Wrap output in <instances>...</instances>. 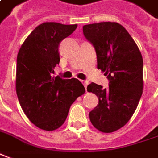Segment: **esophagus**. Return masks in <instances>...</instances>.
Instances as JSON below:
<instances>
[{
	"label": "esophagus",
	"instance_id": "esophagus-1",
	"mask_svg": "<svg viewBox=\"0 0 158 158\" xmlns=\"http://www.w3.org/2000/svg\"><path fill=\"white\" fill-rule=\"evenodd\" d=\"M81 82H82V84L84 85V86H85V88L86 89V87H87V85H88V82L87 80H81Z\"/></svg>",
	"mask_w": 158,
	"mask_h": 158
}]
</instances>
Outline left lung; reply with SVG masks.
<instances>
[{"label":"left lung","mask_w":158,"mask_h":158,"mask_svg":"<svg viewBox=\"0 0 158 158\" xmlns=\"http://www.w3.org/2000/svg\"><path fill=\"white\" fill-rule=\"evenodd\" d=\"M83 33L95 48L98 69L105 72L109 80L107 88L88 85V92L98 98V105L90 111V120L99 131L113 132L131 119L142 96V54L126 29L117 22L85 25Z\"/></svg>","instance_id":"obj_1"}]
</instances>
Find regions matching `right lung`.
<instances>
[{
    "mask_svg": "<svg viewBox=\"0 0 158 158\" xmlns=\"http://www.w3.org/2000/svg\"><path fill=\"white\" fill-rule=\"evenodd\" d=\"M77 27L42 23L26 39L17 55V97L28 119L44 131L60 128L72 104L85 92L79 79L52 76L60 63V43Z\"/></svg>",
    "mask_w": 158,
    "mask_h": 158,
    "instance_id": "1",
    "label": "right lung"
}]
</instances>
